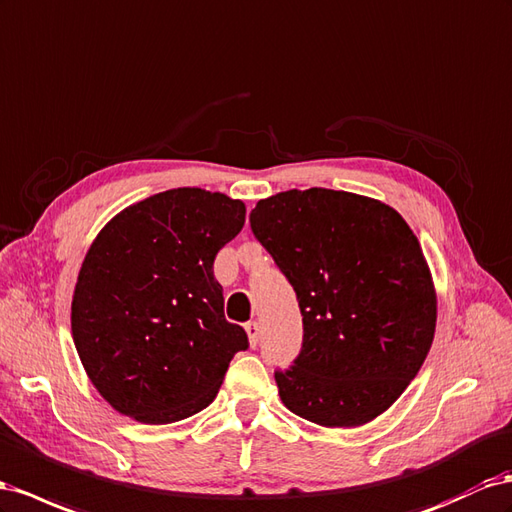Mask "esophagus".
I'll list each match as a JSON object with an SVG mask.
<instances>
[{
  "mask_svg": "<svg viewBox=\"0 0 512 512\" xmlns=\"http://www.w3.org/2000/svg\"><path fill=\"white\" fill-rule=\"evenodd\" d=\"M245 331H247V338H250V344L252 347H256L258 344V338H260V325L256 321H250L245 325Z\"/></svg>",
  "mask_w": 512,
  "mask_h": 512,
  "instance_id": "obj_1",
  "label": "esophagus"
}]
</instances>
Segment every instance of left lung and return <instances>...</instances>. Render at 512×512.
<instances>
[{
    "mask_svg": "<svg viewBox=\"0 0 512 512\" xmlns=\"http://www.w3.org/2000/svg\"><path fill=\"white\" fill-rule=\"evenodd\" d=\"M250 226L303 316L299 355L275 370L282 403L329 428L375 420L433 344L437 299L416 234L388 204L321 187L260 200Z\"/></svg>",
    "mask_w": 512,
    "mask_h": 512,
    "instance_id": "1",
    "label": "left lung"
}]
</instances>
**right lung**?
I'll return each instance as SVG.
<instances>
[{"label": "right lung", "instance_id": "obj_1", "mask_svg": "<svg viewBox=\"0 0 512 512\" xmlns=\"http://www.w3.org/2000/svg\"><path fill=\"white\" fill-rule=\"evenodd\" d=\"M243 224L241 200L181 187L129 206L94 239L71 327L92 385L116 411L170 424L213 403L230 359L250 347L226 321L213 275Z\"/></svg>", "mask_w": 512, "mask_h": 512}]
</instances>
